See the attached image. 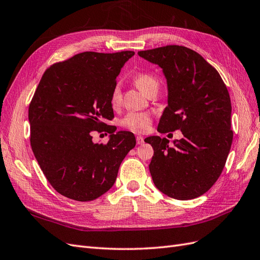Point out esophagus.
Masks as SVG:
<instances>
[{
    "label": "esophagus",
    "mask_w": 260,
    "mask_h": 260,
    "mask_svg": "<svg viewBox=\"0 0 260 260\" xmlns=\"http://www.w3.org/2000/svg\"><path fill=\"white\" fill-rule=\"evenodd\" d=\"M136 141H137V144L138 145H142V144H144V137H142V136H137L136 137Z\"/></svg>",
    "instance_id": "34e87169"
}]
</instances>
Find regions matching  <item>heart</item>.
Wrapping results in <instances>:
<instances>
[{
    "label": "heart",
    "mask_w": 260,
    "mask_h": 260,
    "mask_svg": "<svg viewBox=\"0 0 260 260\" xmlns=\"http://www.w3.org/2000/svg\"><path fill=\"white\" fill-rule=\"evenodd\" d=\"M135 84L144 94H147L150 89L157 88L158 82L152 74L138 73L135 78ZM111 105L118 107L121 103V89L119 85H115L111 93ZM122 126L135 133H145L151 124V116L145 112H131L124 116L121 121Z\"/></svg>",
    "instance_id": "obj_1"
}]
</instances>
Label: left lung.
Segmentation results:
<instances>
[{
  "label": "left lung",
  "instance_id": "left-lung-1",
  "mask_svg": "<svg viewBox=\"0 0 260 260\" xmlns=\"http://www.w3.org/2000/svg\"><path fill=\"white\" fill-rule=\"evenodd\" d=\"M157 64L167 83V107L157 125L183 137L145 139L154 154L149 164L155 187L167 197L191 200L204 194L219 178L230 151L231 102L227 86L213 66L192 49L167 45L138 52Z\"/></svg>",
  "mask_w": 260,
  "mask_h": 260
}]
</instances>
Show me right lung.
<instances>
[{
    "instance_id": "1",
    "label": "right lung",
    "mask_w": 260,
    "mask_h": 260,
    "mask_svg": "<svg viewBox=\"0 0 260 260\" xmlns=\"http://www.w3.org/2000/svg\"><path fill=\"white\" fill-rule=\"evenodd\" d=\"M135 53L84 52L44 72L29 106L31 148L58 192L87 202L110 189L119 167L136 145L134 134L109 129L106 145L91 133L114 118L111 93L122 67Z\"/></svg>"
}]
</instances>
